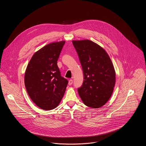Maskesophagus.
Here are the masks:
<instances>
[{
    "label": "esophagus",
    "mask_w": 146,
    "mask_h": 146,
    "mask_svg": "<svg viewBox=\"0 0 146 146\" xmlns=\"http://www.w3.org/2000/svg\"><path fill=\"white\" fill-rule=\"evenodd\" d=\"M73 84V80L72 79H70V80L68 81V85H71Z\"/></svg>",
    "instance_id": "obj_1"
}]
</instances>
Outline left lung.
Masks as SVG:
<instances>
[{
  "instance_id": "obj_1",
  "label": "left lung",
  "mask_w": 146,
  "mask_h": 146,
  "mask_svg": "<svg viewBox=\"0 0 146 146\" xmlns=\"http://www.w3.org/2000/svg\"><path fill=\"white\" fill-rule=\"evenodd\" d=\"M83 70L84 82L78 89L86 106L93 108L106 104L115 84V72L111 60L101 46L90 40H73Z\"/></svg>"
}]
</instances>
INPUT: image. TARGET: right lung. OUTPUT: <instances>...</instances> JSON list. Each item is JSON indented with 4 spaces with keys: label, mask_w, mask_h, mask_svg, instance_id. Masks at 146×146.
<instances>
[{
    "label": "right lung",
    "mask_w": 146,
    "mask_h": 146,
    "mask_svg": "<svg viewBox=\"0 0 146 146\" xmlns=\"http://www.w3.org/2000/svg\"><path fill=\"white\" fill-rule=\"evenodd\" d=\"M65 41L42 47L32 57L25 74V85L32 101L44 110L58 106L66 91L68 80L61 76L57 60Z\"/></svg>",
    "instance_id": "1"
}]
</instances>
